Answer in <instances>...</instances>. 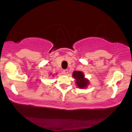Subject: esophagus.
Here are the masks:
<instances>
[{"instance_id":"esophagus-1","label":"esophagus","mask_w":132,"mask_h":132,"mask_svg":"<svg viewBox=\"0 0 132 132\" xmlns=\"http://www.w3.org/2000/svg\"><path fill=\"white\" fill-rule=\"evenodd\" d=\"M68 72H69V71H68V69H64V70H63V73H64V75H68Z\"/></svg>"}]
</instances>
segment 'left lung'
Returning a JSON list of instances; mask_svg holds the SVG:
<instances>
[{
    "label": "left lung",
    "mask_w": 132,
    "mask_h": 132,
    "mask_svg": "<svg viewBox=\"0 0 132 132\" xmlns=\"http://www.w3.org/2000/svg\"><path fill=\"white\" fill-rule=\"evenodd\" d=\"M72 76L76 80V83L79 88H85L87 87L89 83L88 80L84 78V75L82 72L81 71H75L72 73Z\"/></svg>",
    "instance_id": "obj_1"
}]
</instances>
